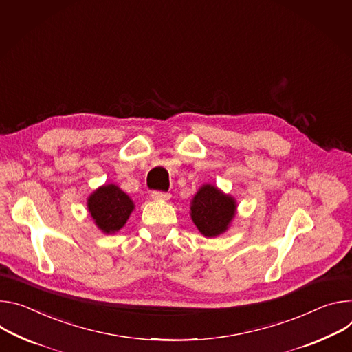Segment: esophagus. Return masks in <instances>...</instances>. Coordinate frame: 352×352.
<instances>
[{
  "label": "esophagus",
  "instance_id": "1",
  "mask_svg": "<svg viewBox=\"0 0 352 352\" xmlns=\"http://www.w3.org/2000/svg\"><path fill=\"white\" fill-rule=\"evenodd\" d=\"M151 196L153 200H160V201H165V200L170 199V194L165 192V191H152Z\"/></svg>",
  "mask_w": 352,
  "mask_h": 352
}]
</instances>
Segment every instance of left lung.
<instances>
[{
	"label": "left lung",
	"mask_w": 352,
	"mask_h": 352,
	"mask_svg": "<svg viewBox=\"0 0 352 352\" xmlns=\"http://www.w3.org/2000/svg\"><path fill=\"white\" fill-rule=\"evenodd\" d=\"M190 215L201 235L215 238L226 232L236 214V201L212 184H204L191 200Z\"/></svg>",
	"instance_id": "left-lung-1"
}]
</instances>
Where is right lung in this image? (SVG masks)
Listing matches in <instances>:
<instances>
[{
    "instance_id": "add662e5",
    "label": "right lung",
    "mask_w": 352,
    "mask_h": 352,
    "mask_svg": "<svg viewBox=\"0 0 352 352\" xmlns=\"http://www.w3.org/2000/svg\"><path fill=\"white\" fill-rule=\"evenodd\" d=\"M134 210L133 200L113 183L100 186L88 197V211L96 226L110 235L119 232Z\"/></svg>"
}]
</instances>
